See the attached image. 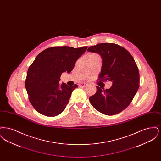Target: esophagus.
Here are the masks:
<instances>
[{"instance_id":"esophagus-1","label":"esophagus","mask_w":161,"mask_h":161,"mask_svg":"<svg viewBox=\"0 0 161 161\" xmlns=\"http://www.w3.org/2000/svg\"><path fill=\"white\" fill-rule=\"evenodd\" d=\"M86 85H87V84H86V83H80V84H79L78 86L80 87H84Z\"/></svg>"}]
</instances>
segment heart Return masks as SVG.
<instances>
[{
	"mask_svg": "<svg viewBox=\"0 0 161 161\" xmlns=\"http://www.w3.org/2000/svg\"><path fill=\"white\" fill-rule=\"evenodd\" d=\"M93 54H91V55H93Z\"/></svg>",
	"mask_w": 161,
	"mask_h": 161,
	"instance_id": "heart-1",
	"label": "heart"
}]
</instances>
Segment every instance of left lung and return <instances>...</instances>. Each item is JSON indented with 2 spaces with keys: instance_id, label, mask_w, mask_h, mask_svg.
<instances>
[{
  "instance_id": "1",
  "label": "left lung",
  "mask_w": 161,
  "mask_h": 161,
  "mask_svg": "<svg viewBox=\"0 0 161 161\" xmlns=\"http://www.w3.org/2000/svg\"><path fill=\"white\" fill-rule=\"evenodd\" d=\"M100 55L102 66L100 81L112 82L110 89L97 86L95 94L89 97L92 106L106 115L120 113L129 106L139 87L138 66L133 57L122 46L115 43H99L87 49Z\"/></svg>"
}]
</instances>
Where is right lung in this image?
Instances as JSON below:
<instances>
[{"label":"right lung","instance_id":"add662e5","mask_svg":"<svg viewBox=\"0 0 161 161\" xmlns=\"http://www.w3.org/2000/svg\"><path fill=\"white\" fill-rule=\"evenodd\" d=\"M87 46H55L41 52L28 70L25 87L32 106L38 113L55 116L65 109L77 84H59L63 72L69 74Z\"/></svg>","mask_w":161,"mask_h":161}]
</instances>
